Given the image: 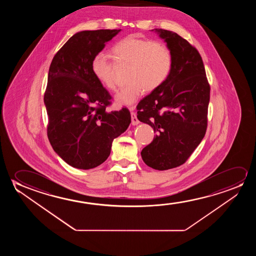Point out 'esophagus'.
Returning <instances> with one entry per match:
<instances>
[{"mask_svg": "<svg viewBox=\"0 0 256 256\" xmlns=\"http://www.w3.org/2000/svg\"><path fill=\"white\" fill-rule=\"evenodd\" d=\"M130 111H131V120H132V125L136 126V125L139 124V122H139V120H138V118H137L136 114L134 112V110L136 109V106H130Z\"/></svg>", "mask_w": 256, "mask_h": 256, "instance_id": "34e87169", "label": "esophagus"}]
</instances>
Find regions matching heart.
Here are the masks:
<instances>
[{
    "label": "heart",
    "instance_id": "1",
    "mask_svg": "<svg viewBox=\"0 0 256 256\" xmlns=\"http://www.w3.org/2000/svg\"><path fill=\"white\" fill-rule=\"evenodd\" d=\"M114 63L104 52L95 54L91 70L100 84L109 91L116 88V66H130L128 81L114 97L116 104L130 106L144 91L150 92L167 80L173 66L172 50L164 42L130 35L112 46Z\"/></svg>",
    "mask_w": 256,
    "mask_h": 256
}]
</instances>
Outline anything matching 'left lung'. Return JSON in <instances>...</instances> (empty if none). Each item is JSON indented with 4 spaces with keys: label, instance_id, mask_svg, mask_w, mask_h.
<instances>
[{
    "label": "left lung",
    "instance_id": "left-lung-1",
    "mask_svg": "<svg viewBox=\"0 0 256 256\" xmlns=\"http://www.w3.org/2000/svg\"><path fill=\"white\" fill-rule=\"evenodd\" d=\"M173 55L167 80L138 104L137 118L156 136L140 152L151 168L166 170L184 164L207 128L210 84L198 50L175 32L154 28Z\"/></svg>",
    "mask_w": 256,
    "mask_h": 256
}]
</instances>
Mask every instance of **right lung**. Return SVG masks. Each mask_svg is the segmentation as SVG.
Wrapping results in <instances>:
<instances>
[{"mask_svg": "<svg viewBox=\"0 0 256 256\" xmlns=\"http://www.w3.org/2000/svg\"><path fill=\"white\" fill-rule=\"evenodd\" d=\"M120 30L78 32L50 66L44 104L53 150L74 168H95L108 159L112 140L131 122L128 109L106 111L112 96L91 70V62Z\"/></svg>", "mask_w": 256, "mask_h": 256, "instance_id": "add662e5", "label": "right lung"}]
</instances>
